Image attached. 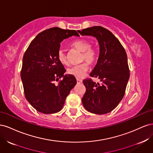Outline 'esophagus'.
<instances>
[{
    "label": "esophagus",
    "instance_id": "esophagus-1",
    "mask_svg": "<svg viewBox=\"0 0 153 153\" xmlns=\"http://www.w3.org/2000/svg\"><path fill=\"white\" fill-rule=\"evenodd\" d=\"M76 82L78 84H80V83L82 82V80L81 79H80V78H76Z\"/></svg>",
    "mask_w": 153,
    "mask_h": 153
}]
</instances>
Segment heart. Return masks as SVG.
I'll list each match as a JSON object with an SVG mask.
<instances>
[{
	"label": "heart",
	"instance_id": "heart-1",
	"mask_svg": "<svg viewBox=\"0 0 153 153\" xmlns=\"http://www.w3.org/2000/svg\"><path fill=\"white\" fill-rule=\"evenodd\" d=\"M73 47L82 52L80 61H86L88 64H94L97 59L96 50L91 47V45L89 42L84 39L75 41L73 44ZM57 59L59 62L63 65H67L68 59L65 51L60 49L57 53ZM86 62H82L78 65L73 66L67 69L68 75L73 76L76 78H82L88 69V64Z\"/></svg>",
	"mask_w": 153,
	"mask_h": 153
}]
</instances>
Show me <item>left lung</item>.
Returning <instances> with one entry per match:
<instances>
[{
    "label": "left lung",
    "instance_id": "8db88e82",
    "mask_svg": "<svg viewBox=\"0 0 153 153\" xmlns=\"http://www.w3.org/2000/svg\"><path fill=\"white\" fill-rule=\"evenodd\" d=\"M82 36L96 37L100 45V55L90 73L101 83L86 78L83 83L86 91L82 99L84 108L96 114L112 111L122 100L129 78L127 54L119 39L112 32L101 26L78 30Z\"/></svg>",
    "mask_w": 153,
    "mask_h": 153
}]
</instances>
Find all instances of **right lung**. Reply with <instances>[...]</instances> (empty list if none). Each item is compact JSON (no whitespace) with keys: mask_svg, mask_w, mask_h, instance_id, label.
<instances>
[{"mask_svg":"<svg viewBox=\"0 0 153 153\" xmlns=\"http://www.w3.org/2000/svg\"><path fill=\"white\" fill-rule=\"evenodd\" d=\"M75 30L53 27L40 32L31 41L23 57L21 78L26 100L38 112L54 114L62 108L66 97L76 84L75 77L64 75L57 59L61 43ZM61 77L63 80H59ZM58 81L54 84V81Z\"/></svg>","mask_w":153,"mask_h":153,"instance_id":"add662e5","label":"right lung"}]
</instances>
